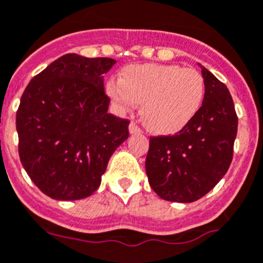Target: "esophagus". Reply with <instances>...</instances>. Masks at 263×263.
Masks as SVG:
<instances>
[{"mask_svg": "<svg viewBox=\"0 0 263 263\" xmlns=\"http://www.w3.org/2000/svg\"><path fill=\"white\" fill-rule=\"evenodd\" d=\"M129 132H130V134H139V133H142V130L139 129V126L136 124V122H130Z\"/></svg>", "mask_w": 263, "mask_h": 263, "instance_id": "34e87169", "label": "esophagus"}]
</instances>
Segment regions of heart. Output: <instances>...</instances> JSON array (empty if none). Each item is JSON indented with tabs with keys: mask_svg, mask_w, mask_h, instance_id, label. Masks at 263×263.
<instances>
[{
	"mask_svg": "<svg viewBox=\"0 0 263 263\" xmlns=\"http://www.w3.org/2000/svg\"><path fill=\"white\" fill-rule=\"evenodd\" d=\"M107 92L124 113L142 103V120L147 129L170 136L184 129L199 112L204 81L194 69L177 65H130L120 79L108 81Z\"/></svg>",
	"mask_w": 263,
	"mask_h": 263,
	"instance_id": "1",
	"label": "heart"
}]
</instances>
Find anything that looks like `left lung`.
I'll use <instances>...</instances> for the list:
<instances>
[{
    "label": "left lung",
    "instance_id": "obj_1",
    "mask_svg": "<svg viewBox=\"0 0 263 263\" xmlns=\"http://www.w3.org/2000/svg\"><path fill=\"white\" fill-rule=\"evenodd\" d=\"M201 67L204 99L197 116L175 136L150 138L146 158L148 184L161 199L190 203L210 192L227 173L237 134L232 96Z\"/></svg>",
    "mask_w": 263,
    "mask_h": 263
}]
</instances>
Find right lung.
Segmentation results:
<instances>
[{
  "instance_id": "1",
  "label": "right lung",
  "mask_w": 263,
  "mask_h": 263,
  "mask_svg": "<svg viewBox=\"0 0 263 263\" xmlns=\"http://www.w3.org/2000/svg\"><path fill=\"white\" fill-rule=\"evenodd\" d=\"M113 59L67 53L33 77L16 112L19 158L33 184L57 201L90 197L129 137V121L108 113L104 77Z\"/></svg>"
}]
</instances>
